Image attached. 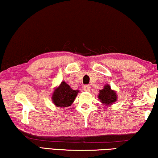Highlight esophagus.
I'll return each mask as SVG.
<instances>
[{
    "label": "esophagus",
    "instance_id": "34e87169",
    "mask_svg": "<svg viewBox=\"0 0 158 158\" xmlns=\"http://www.w3.org/2000/svg\"><path fill=\"white\" fill-rule=\"evenodd\" d=\"M84 90L85 91V92H89V91H90V86H89V85L84 86Z\"/></svg>",
    "mask_w": 158,
    "mask_h": 158
}]
</instances>
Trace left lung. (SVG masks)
Instances as JSON below:
<instances>
[{
	"label": "left lung",
	"mask_w": 158,
	"mask_h": 158,
	"mask_svg": "<svg viewBox=\"0 0 158 158\" xmlns=\"http://www.w3.org/2000/svg\"><path fill=\"white\" fill-rule=\"evenodd\" d=\"M98 98L106 106H110L117 100V95L109 84H106L104 89L99 90Z\"/></svg>",
	"instance_id": "obj_1"
}]
</instances>
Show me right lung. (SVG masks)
<instances>
[{"instance_id": "add662e5", "label": "right lung", "mask_w": 158, "mask_h": 158, "mask_svg": "<svg viewBox=\"0 0 158 158\" xmlns=\"http://www.w3.org/2000/svg\"><path fill=\"white\" fill-rule=\"evenodd\" d=\"M79 92V90L72 89L65 81H62L53 93L52 97L53 103L57 107H69L74 102Z\"/></svg>"}]
</instances>
